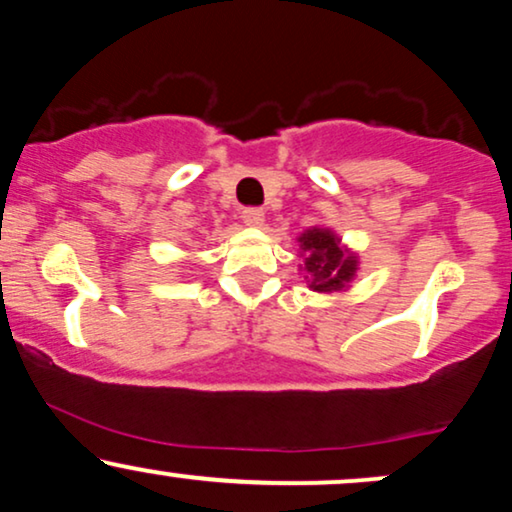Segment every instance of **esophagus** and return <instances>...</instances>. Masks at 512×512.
<instances>
[{
	"label": "esophagus",
	"instance_id": "esophagus-1",
	"mask_svg": "<svg viewBox=\"0 0 512 512\" xmlns=\"http://www.w3.org/2000/svg\"><path fill=\"white\" fill-rule=\"evenodd\" d=\"M240 219L248 223V226H262L264 211L260 207H245L243 211H240Z\"/></svg>",
	"mask_w": 512,
	"mask_h": 512
}]
</instances>
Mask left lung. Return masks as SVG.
Wrapping results in <instances>:
<instances>
[{
	"label": "left lung",
	"mask_w": 512,
	"mask_h": 512,
	"mask_svg": "<svg viewBox=\"0 0 512 512\" xmlns=\"http://www.w3.org/2000/svg\"><path fill=\"white\" fill-rule=\"evenodd\" d=\"M301 248L308 252V257H305V269H308L310 286H313L315 291L342 289L356 272V260L354 257H346L344 252L339 250L337 238H334L330 231L313 228V231L303 233Z\"/></svg>",
	"instance_id": "1"
}]
</instances>
